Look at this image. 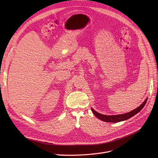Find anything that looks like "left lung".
<instances>
[{
	"label": "left lung",
	"instance_id": "left-lung-1",
	"mask_svg": "<svg viewBox=\"0 0 158 158\" xmlns=\"http://www.w3.org/2000/svg\"><path fill=\"white\" fill-rule=\"evenodd\" d=\"M147 98L145 99V101L143 102L139 107H138L135 109H134L133 111H131L128 113H125V114H115V115H105V114L99 113L97 111H95L94 109L92 108V111L93 113L95 114V117L98 118L100 120H102L105 122L107 123H118L123 121H126L127 119L130 118L131 117L135 116L136 114H137L138 112H140L142 108L144 107L145 104L147 102Z\"/></svg>",
	"mask_w": 158,
	"mask_h": 158
}]
</instances>
